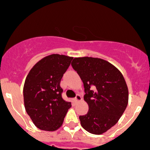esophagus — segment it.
I'll return each instance as SVG.
<instances>
[{
    "label": "esophagus",
    "mask_w": 150,
    "mask_h": 150,
    "mask_svg": "<svg viewBox=\"0 0 150 150\" xmlns=\"http://www.w3.org/2000/svg\"><path fill=\"white\" fill-rule=\"evenodd\" d=\"M82 100V97H81V96L80 94H77L76 96H75V102H79L80 101Z\"/></svg>",
    "instance_id": "1"
}]
</instances>
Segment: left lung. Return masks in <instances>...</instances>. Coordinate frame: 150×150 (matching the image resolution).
I'll return each mask as SVG.
<instances>
[{
    "label": "left lung",
    "mask_w": 150,
    "mask_h": 150,
    "mask_svg": "<svg viewBox=\"0 0 150 150\" xmlns=\"http://www.w3.org/2000/svg\"><path fill=\"white\" fill-rule=\"evenodd\" d=\"M72 67L83 83L84 99L89 110L80 115L88 132L102 134L114 126L123 114L128 91L121 72L108 62L99 58H75Z\"/></svg>",
    "instance_id": "left-lung-1"
}]
</instances>
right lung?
Instances as JSON below:
<instances>
[{
    "instance_id": "right-lung-1",
    "label": "right lung",
    "mask_w": 150,
    "mask_h": 150,
    "mask_svg": "<svg viewBox=\"0 0 150 150\" xmlns=\"http://www.w3.org/2000/svg\"><path fill=\"white\" fill-rule=\"evenodd\" d=\"M72 57L52 54L42 59L29 72L23 94L27 113L43 131H54L64 121L71 102L62 98L60 82Z\"/></svg>"
}]
</instances>
